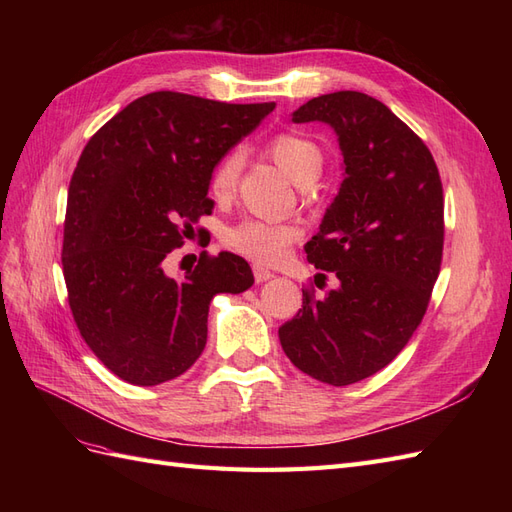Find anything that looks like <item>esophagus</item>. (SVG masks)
<instances>
[{"mask_svg": "<svg viewBox=\"0 0 512 512\" xmlns=\"http://www.w3.org/2000/svg\"><path fill=\"white\" fill-rule=\"evenodd\" d=\"M254 280L258 282V284H262V282H267V280H271L273 277V273L269 271V269H265V267H260V265H254Z\"/></svg>", "mask_w": 512, "mask_h": 512, "instance_id": "34e87169", "label": "esophagus"}]
</instances>
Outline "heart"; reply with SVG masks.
<instances>
[{
	"instance_id": "obj_1",
	"label": "heart",
	"mask_w": 512,
	"mask_h": 512,
	"mask_svg": "<svg viewBox=\"0 0 512 512\" xmlns=\"http://www.w3.org/2000/svg\"><path fill=\"white\" fill-rule=\"evenodd\" d=\"M267 151L269 156L301 185L316 179L324 160L318 143L297 132L275 134L267 143ZM241 168L243 153L239 149L228 151L220 160V164L215 166L209 183L211 196L215 200L224 203V200L232 198L239 185ZM297 237L299 228L294 224L247 218L235 226H230L224 232V243L237 254L262 262V265H271V262H277L284 256L286 247Z\"/></svg>"
}]
</instances>
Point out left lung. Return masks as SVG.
Segmentation results:
<instances>
[{
    "instance_id": "8db88e82",
    "label": "left lung",
    "mask_w": 512,
    "mask_h": 512,
    "mask_svg": "<svg viewBox=\"0 0 512 512\" xmlns=\"http://www.w3.org/2000/svg\"><path fill=\"white\" fill-rule=\"evenodd\" d=\"M292 121L329 123L344 181L305 245L337 288L320 301L303 290V309L282 324L280 342L303 374L346 386L389 365L427 312L442 265V181L421 138L361 91L318 96Z\"/></svg>"
}]
</instances>
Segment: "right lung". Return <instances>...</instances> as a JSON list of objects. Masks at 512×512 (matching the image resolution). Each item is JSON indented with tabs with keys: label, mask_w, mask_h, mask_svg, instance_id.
I'll use <instances>...</instances> for the list:
<instances>
[{
	"label": "right lung",
	"mask_w": 512,
	"mask_h": 512,
	"mask_svg": "<svg viewBox=\"0 0 512 512\" xmlns=\"http://www.w3.org/2000/svg\"><path fill=\"white\" fill-rule=\"evenodd\" d=\"M273 108L153 91L89 138L68 188L61 265L76 327L117 378L181 376L205 350L211 299L254 284L230 252L203 254L183 280L162 262L211 213L215 164Z\"/></svg>",
	"instance_id": "right-lung-1"
}]
</instances>
